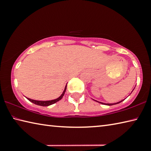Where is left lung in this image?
<instances>
[{
    "mask_svg": "<svg viewBox=\"0 0 151 151\" xmlns=\"http://www.w3.org/2000/svg\"><path fill=\"white\" fill-rule=\"evenodd\" d=\"M135 88V87H134ZM133 89V90H134ZM133 90L132 91V92L133 91ZM132 92H131V93H132ZM94 100V99H93ZM125 100V99H124V100H122V101H119V102H118V103H101V102H99V101H95V100H94V101H96V102H98V103H101V104H105V105H108V106H111V105H114V104H119V103H121L122 101H124Z\"/></svg>",
    "mask_w": 151,
    "mask_h": 151,
    "instance_id": "obj_1",
    "label": "left lung"
}]
</instances>
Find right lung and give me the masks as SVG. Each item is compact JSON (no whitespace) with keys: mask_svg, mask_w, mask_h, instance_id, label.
Here are the masks:
<instances>
[{"mask_svg":"<svg viewBox=\"0 0 151 151\" xmlns=\"http://www.w3.org/2000/svg\"><path fill=\"white\" fill-rule=\"evenodd\" d=\"M67 85V84H66ZM66 85L65 86V90L63 92V93L61 95L58 97V98L54 99V100H51V101H36V100H33V99H30L29 98H27V99L29 100V101L31 102V103H34L35 104H37V105H39V106H49L51 105V104H53L57 103V102L59 101L61 99L63 98L64 94L65 93V91H66Z\"/></svg>","mask_w":151,"mask_h":151,"instance_id":"1","label":"right lung"}]
</instances>
